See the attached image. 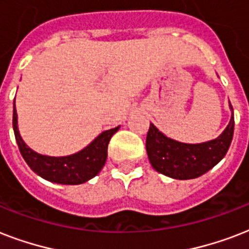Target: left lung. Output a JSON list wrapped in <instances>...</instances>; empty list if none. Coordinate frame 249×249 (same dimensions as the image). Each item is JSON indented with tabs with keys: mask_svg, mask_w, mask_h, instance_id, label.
I'll use <instances>...</instances> for the list:
<instances>
[{
	"mask_svg": "<svg viewBox=\"0 0 249 249\" xmlns=\"http://www.w3.org/2000/svg\"><path fill=\"white\" fill-rule=\"evenodd\" d=\"M231 119L220 136L203 143H183L160 132L154 124H150L146 151L152 168L174 179H193L207 173L220 163L226 155L234 134V112Z\"/></svg>",
	"mask_w": 249,
	"mask_h": 249,
	"instance_id": "left-lung-1",
	"label": "left lung"
}]
</instances>
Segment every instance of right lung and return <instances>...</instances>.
<instances>
[{"label":"right lung","mask_w":249,"mask_h":249,"mask_svg":"<svg viewBox=\"0 0 249 249\" xmlns=\"http://www.w3.org/2000/svg\"><path fill=\"white\" fill-rule=\"evenodd\" d=\"M13 128L20 154L29 168L46 181L60 185H80L95 177L107 160V148L111 137L120 126L102 132L81 151L68 156H48L29 148L18 129V113L14 102Z\"/></svg>","instance_id":"right-lung-1"}]
</instances>
